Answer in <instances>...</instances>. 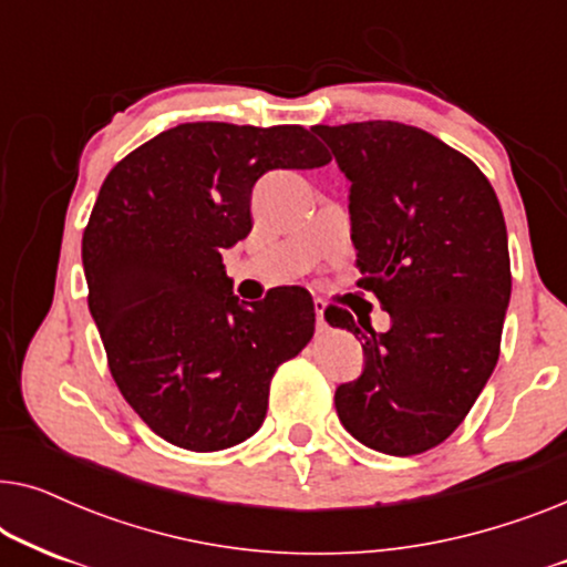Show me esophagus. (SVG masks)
I'll return each instance as SVG.
<instances>
[{"label":"esophagus","mask_w":567,"mask_h":567,"mask_svg":"<svg viewBox=\"0 0 567 567\" xmlns=\"http://www.w3.org/2000/svg\"><path fill=\"white\" fill-rule=\"evenodd\" d=\"M315 315H317V330L328 328V322H324V301L322 299H315Z\"/></svg>","instance_id":"1"}]
</instances>
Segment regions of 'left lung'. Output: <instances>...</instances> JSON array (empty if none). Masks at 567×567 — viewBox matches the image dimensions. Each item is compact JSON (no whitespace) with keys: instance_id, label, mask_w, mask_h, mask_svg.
Returning <instances> with one entry per match:
<instances>
[{"instance_id":"8db88e82","label":"left lung","mask_w":567,"mask_h":567,"mask_svg":"<svg viewBox=\"0 0 567 567\" xmlns=\"http://www.w3.org/2000/svg\"><path fill=\"white\" fill-rule=\"evenodd\" d=\"M351 181L348 214L363 278L390 330L363 338V371L336 390L340 423L392 456L439 446L491 379L511 299L508 235L493 185L475 162L394 121L315 126Z\"/></svg>"}]
</instances>
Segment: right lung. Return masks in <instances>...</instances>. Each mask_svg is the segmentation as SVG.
<instances>
[{
    "label": "right lung",
    "instance_id": "obj_1",
    "mask_svg": "<svg viewBox=\"0 0 567 567\" xmlns=\"http://www.w3.org/2000/svg\"><path fill=\"white\" fill-rule=\"evenodd\" d=\"M330 154L301 126L181 123L105 177L82 237L90 315L138 417L169 444L219 452L262 425L274 371L315 336L299 286L231 293L221 252L252 229L255 183Z\"/></svg>",
    "mask_w": 567,
    "mask_h": 567
}]
</instances>
